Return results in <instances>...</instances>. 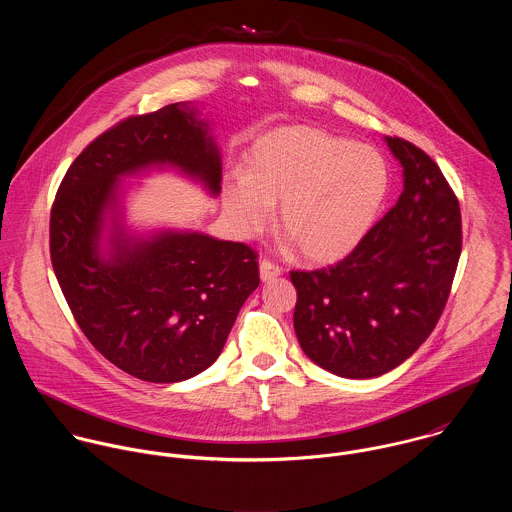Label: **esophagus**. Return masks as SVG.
Returning a JSON list of instances; mask_svg holds the SVG:
<instances>
[{
	"label": "esophagus",
	"instance_id": "34e87169",
	"mask_svg": "<svg viewBox=\"0 0 512 512\" xmlns=\"http://www.w3.org/2000/svg\"><path fill=\"white\" fill-rule=\"evenodd\" d=\"M282 274V268L270 260H262L260 262V278L262 282H270L274 278H278Z\"/></svg>",
	"mask_w": 512,
	"mask_h": 512
}]
</instances>
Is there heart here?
<instances>
[{
	"label": "heart",
	"mask_w": 512,
	"mask_h": 512,
	"mask_svg": "<svg viewBox=\"0 0 512 512\" xmlns=\"http://www.w3.org/2000/svg\"><path fill=\"white\" fill-rule=\"evenodd\" d=\"M390 175L372 147L292 124L260 136L246 173L222 185V209L242 238L260 234L280 201V228L305 260L335 262L370 230Z\"/></svg>",
	"instance_id": "b5f03b06"
}]
</instances>
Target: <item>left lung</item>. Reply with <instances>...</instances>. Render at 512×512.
I'll use <instances>...</instances> for the list:
<instances>
[{"label": "left lung", "mask_w": 512, "mask_h": 512, "mask_svg": "<svg viewBox=\"0 0 512 512\" xmlns=\"http://www.w3.org/2000/svg\"><path fill=\"white\" fill-rule=\"evenodd\" d=\"M402 169L398 203L339 264L292 272L303 353L343 378H374L412 357L445 307L461 254L459 203L436 161L384 138Z\"/></svg>", "instance_id": "left-lung-1"}]
</instances>
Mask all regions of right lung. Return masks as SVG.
<instances>
[{
	"label": "right lung",
	"mask_w": 512,
	"mask_h": 512,
	"mask_svg": "<svg viewBox=\"0 0 512 512\" xmlns=\"http://www.w3.org/2000/svg\"><path fill=\"white\" fill-rule=\"evenodd\" d=\"M175 169L220 193L222 159L193 102L134 116L98 136L69 167L51 211V262L88 341L146 382H181L219 359L260 284L242 242L126 224L124 177Z\"/></svg>",
	"instance_id": "right-lung-1"
}]
</instances>
